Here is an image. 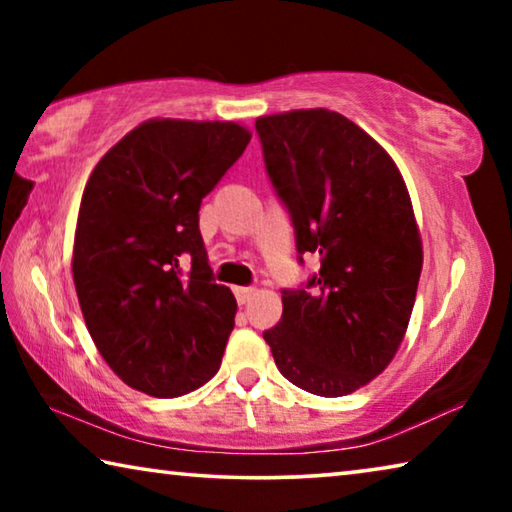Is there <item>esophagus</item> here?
Listing matches in <instances>:
<instances>
[{
    "instance_id": "1",
    "label": "esophagus",
    "mask_w": 512,
    "mask_h": 512,
    "mask_svg": "<svg viewBox=\"0 0 512 512\" xmlns=\"http://www.w3.org/2000/svg\"><path fill=\"white\" fill-rule=\"evenodd\" d=\"M255 296L253 287H235V298L239 305H246V302Z\"/></svg>"
}]
</instances>
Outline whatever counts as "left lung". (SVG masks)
Wrapping results in <instances>:
<instances>
[{
	"label": "left lung",
	"mask_w": 512,
	"mask_h": 512,
	"mask_svg": "<svg viewBox=\"0 0 512 512\" xmlns=\"http://www.w3.org/2000/svg\"><path fill=\"white\" fill-rule=\"evenodd\" d=\"M255 131L298 262L320 259L307 284L282 289V318L264 341L302 391L354 393L393 361L418 291L422 241L402 173L339 112L259 117Z\"/></svg>",
	"instance_id": "1"
}]
</instances>
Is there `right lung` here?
I'll use <instances>...</instances> for the list:
<instances>
[{"label":"right lung","mask_w":512,"mask_h":512,"mask_svg":"<svg viewBox=\"0 0 512 512\" xmlns=\"http://www.w3.org/2000/svg\"><path fill=\"white\" fill-rule=\"evenodd\" d=\"M248 142L235 121L151 119L112 146L85 185L76 296L101 357L135 391L180 397L221 366L237 300L214 282L198 210Z\"/></svg>","instance_id":"add662e5"}]
</instances>
